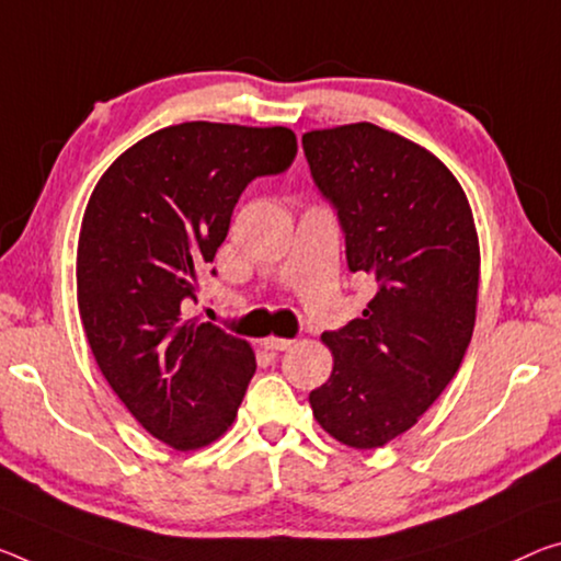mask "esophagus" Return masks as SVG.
<instances>
[{
  "mask_svg": "<svg viewBox=\"0 0 561 561\" xmlns=\"http://www.w3.org/2000/svg\"><path fill=\"white\" fill-rule=\"evenodd\" d=\"M295 344L291 340H282V336H270V340H264V346L270 352H284V350H289V346Z\"/></svg>",
  "mask_w": 561,
  "mask_h": 561,
  "instance_id": "obj_1",
  "label": "esophagus"
}]
</instances>
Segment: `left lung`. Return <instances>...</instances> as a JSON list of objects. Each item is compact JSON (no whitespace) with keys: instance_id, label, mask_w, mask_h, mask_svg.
<instances>
[{"instance_id":"left-lung-1","label":"left lung","mask_w":561,"mask_h":561,"mask_svg":"<svg viewBox=\"0 0 561 561\" xmlns=\"http://www.w3.org/2000/svg\"><path fill=\"white\" fill-rule=\"evenodd\" d=\"M346 264L377 279L359 319L324 332L334 369L314 420L354 449L412 430L457 375L477 319L479 239L455 174L404 137L359 122L301 137Z\"/></svg>"}]
</instances>
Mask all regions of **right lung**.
Segmentation results:
<instances>
[{
  "label": "right lung",
  "mask_w": 561,
  "mask_h": 561,
  "mask_svg": "<svg viewBox=\"0 0 561 561\" xmlns=\"http://www.w3.org/2000/svg\"><path fill=\"white\" fill-rule=\"evenodd\" d=\"M287 127L184 122L129 147L89 197L77 247V305L104 379L174 449L232 426L256 362L244 340L184 322L247 184L287 172ZM215 274V272H211Z\"/></svg>",
  "instance_id": "right-lung-1"
}]
</instances>
